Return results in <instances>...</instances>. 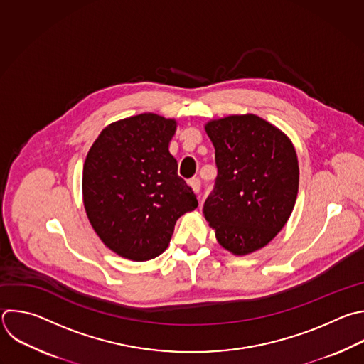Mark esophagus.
<instances>
[{"instance_id":"1","label":"esophagus","mask_w":364,"mask_h":364,"mask_svg":"<svg viewBox=\"0 0 364 364\" xmlns=\"http://www.w3.org/2000/svg\"><path fill=\"white\" fill-rule=\"evenodd\" d=\"M188 184H190V187L193 188V191L194 193H200V188H201V181H200V178H191L190 181H188Z\"/></svg>"}]
</instances>
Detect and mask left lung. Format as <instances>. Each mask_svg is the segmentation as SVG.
<instances>
[{
    "label": "left lung",
    "instance_id": "8db88e82",
    "mask_svg": "<svg viewBox=\"0 0 364 364\" xmlns=\"http://www.w3.org/2000/svg\"><path fill=\"white\" fill-rule=\"evenodd\" d=\"M215 149L217 177L203 213L228 252L253 253L287 223L299 191L291 141L266 119L230 115L205 126Z\"/></svg>",
    "mask_w": 364,
    "mask_h": 364
}]
</instances>
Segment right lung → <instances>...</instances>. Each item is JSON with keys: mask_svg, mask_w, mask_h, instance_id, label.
<instances>
[{"mask_svg": "<svg viewBox=\"0 0 364 364\" xmlns=\"http://www.w3.org/2000/svg\"><path fill=\"white\" fill-rule=\"evenodd\" d=\"M176 121L146 112L105 127L82 170L84 207L102 243L118 256H160L176 221L197 205L168 151Z\"/></svg>", "mask_w": 364, "mask_h": 364, "instance_id": "add662e5", "label": "right lung"}]
</instances>
